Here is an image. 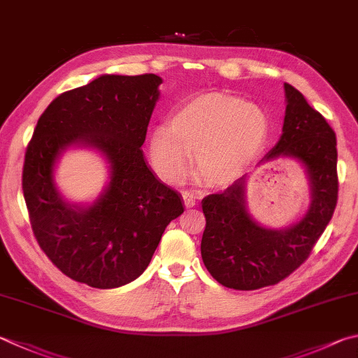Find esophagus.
<instances>
[{
    "mask_svg": "<svg viewBox=\"0 0 358 358\" xmlns=\"http://www.w3.org/2000/svg\"><path fill=\"white\" fill-rule=\"evenodd\" d=\"M181 196H183L185 206H186V208H192V206H196V205H197L196 197H194L192 194H189V192H183V194H181Z\"/></svg>",
    "mask_w": 358,
    "mask_h": 358,
    "instance_id": "34e87169",
    "label": "esophagus"
}]
</instances>
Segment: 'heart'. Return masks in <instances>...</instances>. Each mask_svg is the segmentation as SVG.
<instances>
[{"mask_svg":"<svg viewBox=\"0 0 358 358\" xmlns=\"http://www.w3.org/2000/svg\"><path fill=\"white\" fill-rule=\"evenodd\" d=\"M271 131L264 109L219 92L201 94L175 109L169 127L148 138V158L159 177L177 183L191 171L192 153L208 185L231 183L262 152Z\"/></svg>","mask_w":358,"mask_h":358,"instance_id":"obj_1","label":"heart"}]
</instances>
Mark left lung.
Wrapping results in <instances>:
<instances>
[{
	"label": "left lung",
	"instance_id": "1",
	"mask_svg": "<svg viewBox=\"0 0 358 358\" xmlns=\"http://www.w3.org/2000/svg\"><path fill=\"white\" fill-rule=\"evenodd\" d=\"M282 136L259 164L280 158L296 159L310 183V205L296 222L269 229L255 220L247 206L243 175L222 194L201 200L206 227L201 259L213 278L227 288L250 291L275 285L308 258L334 216L338 199L336 138L324 117L296 87L285 83Z\"/></svg>",
	"mask_w": 358,
	"mask_h": 358
}]
</instances>
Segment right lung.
<instances>
[{"mask_svg": "<svg viewBox=\"0 0 358 358\" xmlns=\"http://www.w3.org/2000/svg\"><path fill=\"white\" fill-rule=\"evenodd\" d=\"M161 83L153 73L101 75L61 94L26 150L23 196L37 243L57 269L92 288L136 280L166 227L185 211L141 148ZM70 148H92L108 164L107 185L89 204H70L57 189L55 166Z\"/></svg>", "mask_w": 358, "mask_h": 358, "instance_id": "obj_1", "label": "right lung"}]
</instances>
